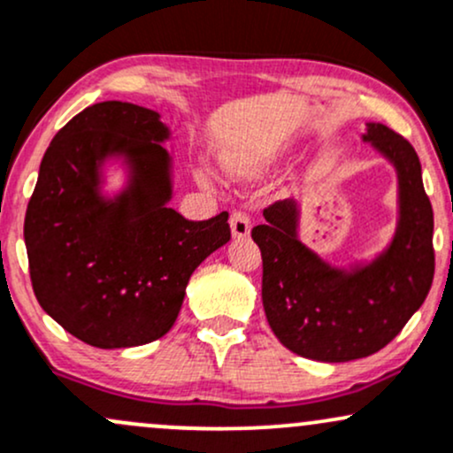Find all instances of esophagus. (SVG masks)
Returning <instances> with one entry per match:
<instances>
[{
  "label": "esophagus",
  "instance_id": "esophagus-1",
  "mask_svg": "<svg viewBox=\"0 0 453 453\" xmlns=\"http://www.w3.org/2000/svg\"><path fill=\"white\" fill-rule=\"evenodd\" d=\"M230 230L234 238H247L251 232V219L247 212L242 211H234L230 217Z\"/></svg>",
  "mask_w": 453,
  "mask_h": 453
}]
</instances>
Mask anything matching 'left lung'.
<instances>
[{
  "label": "left lung",
  "mask_w": 453,
  "mask_h": 453,
  "mask_svg": "<svg viewBox=\"0 0 453 453\" xmlns=\"http://www.w3.org/2000/svg\"><path fill=\"white\" fill-rule=\"evenodd\" d=\"M397 178L391 241L370 260L335 266L301 241V202H275L251 230L262 251V303L288 350L325 364L364 359L385 348L428 296L434 277V217L415 148L380 122L361 135Z\"/></svg>",
  "instance_id": "1"
}]
</instances>
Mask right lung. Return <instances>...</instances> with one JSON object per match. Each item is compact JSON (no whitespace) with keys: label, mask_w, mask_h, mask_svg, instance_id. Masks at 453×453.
Returning a JSON list of instances; mask_svg holds the SVG:
<instances>
[{"label":"right lung","mask_w":453,"mask_h":453,"mask_svg":"<svg viewBox=\"0 0 453 453\" xmlns=\"http://www.w3.org/2000/svg\"><path fill=\"white\" fill-rule=\"evenodd\" d=\"M172 137L161 113L105 101L53 137L25 212V247L38 303L96 348H131L172 329L188 277L230 241L227 212L188 221L170 208ZM125 185L107 192L104 170Z\"/></svg>","instance_id":"add662e5"}]
</instances>
